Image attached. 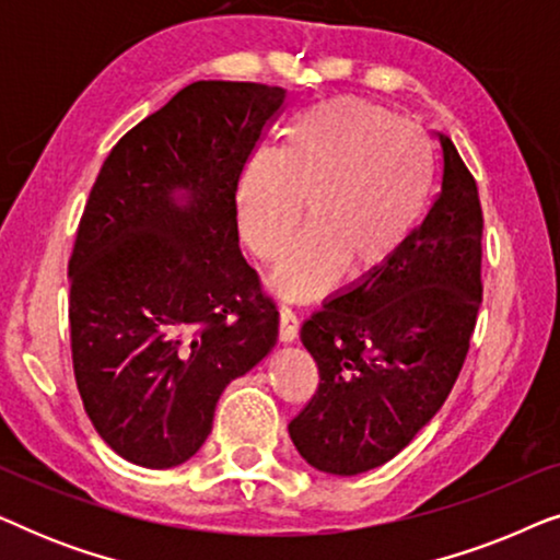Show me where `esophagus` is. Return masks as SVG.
Returning <instances> with one entry per match:
<instances>
[{
  "instance_id": "1",
  "label": "esophagus",
  "mask_w": 560,
  "mask_h": 560,
  "mask_svg": "<svg viewBox=\"0 0 560 560\" xmlns=\"http://www.w3.org/2000/svg\"><path fill=\"white\" fill-rule=\"evenodd\" d=\"M278 336L282 343H290L298 339V316L293 308H280L278 313Z\"/></svg>"
}]
</instances>
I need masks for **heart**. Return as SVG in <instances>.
<instances>
[{"label": "heart", "instance_id": "1", "mask_svg": "<svg viewBox=\"0 0 560 560\" xmlns=\"http://www.w3.org/2000/svg\"><path fill=\"white\" fill-rule=\"evenodd\" d=\"M433 194V158L416 129L380 106L331 102L298 114L278 150H257L236 188L244 247L262 262L285 249L308 203L311 229L270 272L285 301H311L341 278L397 255Z\"/></svg>", "mask_w": 560, "mask_h": 560}]
</instances>
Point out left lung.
<instances>
[{
	"instance_id": "left-lung-1",
	"label": "left lung",
	"mask_w": 560,
	"mask_h": 560,
	"mask_svg": "<svg viewBox=\"0 0 560 560\" xmlns=\"http://www.w3.org/2000/svg\"><path fill=\"white\" fill-rule=\"evenodd\" d=\"M441 194L405 247L301 328L318 389L290 420L298 454L339 477L377 469L431 420L462 372L481 303L477 180L454 142Z\"/></svg>"
}]
</instances>
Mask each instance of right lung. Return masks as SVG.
<instances>
[{"label": "right lung", "mask_w": 560, "mask_h": 560, "mask_svg": "<svg viewBox=\"0 0 560 560\" xmlns=\"http://www.w3.org/2000/svg\"><path fill=\"white\" fill-rule=\"evenodd\" d=\"M285 98L190 83L114 144L89 194L68 262L75 385L106 446L144 469L188 462L224 387L278 341L236 188Z\"/></svg>", "instance_id": "obj_1"}]
</instances>
